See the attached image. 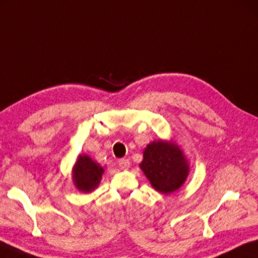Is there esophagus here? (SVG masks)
I'll use <instances>...</instances> for the list:
<instances>
[{"label":"esophagus","instance_id":"34e87169","mask_svg":"<svg viewBox=\"0 0 258 258\" xmlns=\"http://www.w3.org/2000/svg\"><path fill=\"white\" fill-rule=\"evenodd\" d=\"M118 166H119L120 169L126 170V169H128V168H130L131 162H130L128 159H125V158L119 159V160H118Z\"/></svg>","mask_w":258,"mask_h":258}]
</instances>
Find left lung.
<instances>
[{"label": "left lung", "mask_w": 258, "mask_h": 258, "mask_svg": "<svg viewBox=\"0 0 258 258\" xmlns=\"http://www.w3.org/2000/svg\"><path fill=\"white\" fill-rule=\"evenodd\" d=\"M140 167L153 188L163 194L177 190L188 175V165L181 150L163 141L152 142L145 148Z\"/></svg>", "instance_id": "obj_1"}]
</instances>
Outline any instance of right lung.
<instances>
[{
  "instance_id": "1",
  "label": "right lung",
  "mask_w": 258,
  "mask_h": 258,
  "mask_svg": "<svg viewBox=\"0 0 258 258\" xmlns=\"http://www.w3.org/2000/svg\"><path fill=\"white\" fill-rule=\"evenodd\" d=\"M104 169L87 154L79 156L73 169V179L77 188L89 193L96 188L101 179Z\"/></svg>"
}]
</instances>
